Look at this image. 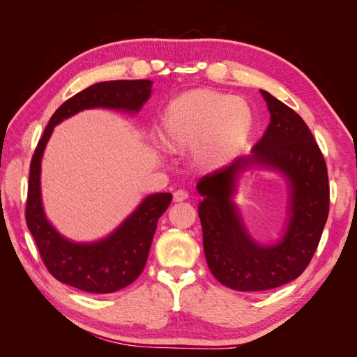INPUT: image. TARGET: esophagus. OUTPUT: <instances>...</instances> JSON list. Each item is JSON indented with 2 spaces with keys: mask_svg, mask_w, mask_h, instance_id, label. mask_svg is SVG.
Returning a JSON list of instances; mask_svg holds the SVG:
<instances>
[{
  "mask_svg": "<svg viewBox=\"0 0 357 357\" xmlns=\"http://www.w3.org/2000/svg\"><path fill=\"white\" fill-rule=\"evenodd\" d=\"M172 198H174V202H181V201H185V199L189 198V193L186 190L178 189V190L174 192V195H172Z\"/></svg>",
  "mask_w": 357,
  "mask_h": 357,
  "instance_id": "obj_1",
  "label": "esophagus"
}]
</instances>
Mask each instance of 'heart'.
<instances>
[{"instance_id": "obj_1", "label": "heart", "mask_w": 357, "mask_h": 357, "mask_svg": "<svg viewBox=\"0 0 357 357\" xmlns=\"http://www.w3.org/2000/svg\"><path fill=\"white\" fill-rule=\"evenodd\" d=\"M252 123L250 105L243 98L197 89L178 95L167 105L159 137L171 152L190 149L193 165L211 171L241 152Z\"/></svg>"}]
</instances>
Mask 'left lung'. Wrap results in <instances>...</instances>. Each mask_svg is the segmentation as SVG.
Instances as JSON below:
<instances>
[{
    "instance_id": "1",
    "label": "left lung",
    "mask_w": 357,
    "mask_h": 357,
    "mask_svg": "<svg viewBox=\"0 0 357 357\" xmlns=\"http://www.w3.org/2000/svg\"><path fill=\"white\" fill-rule=\"evenodd\" d=\"M261 93L271 122L253 155L208 172L197 185L207 265L219 283L240 291L274 289L298 278L317 250L329 214L328 168L314 137L290 107ZM252 163L282 170L291 181V219L284 240L274 246L250 238L230 201L236 174Z\"/></svg>"
}]
</instances>
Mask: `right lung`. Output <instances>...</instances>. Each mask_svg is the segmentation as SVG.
<instances>
[{"label": "right lung", "mask_w": 357, "mask_h": 357, "mask_svg": "<svg viewBox=\"0 0 357 357\" xmlns=\"http://www.w3.org/2000/svg\"><path fill=\"white\" fill-rule=\"evenodd\" d=\"M152 80L101 82L75 93L50 117L29 165L25 219L47 271L75 289L89 294H113L131 284L144 269L158 220L172 199L155 193L116 229L109 238L91 244L71 243L53 229L41 207L40 164L53 126L84 109L105 107L138 112L152 92Z\"/></svg>", "instance_id": "1"}]
</instances>
